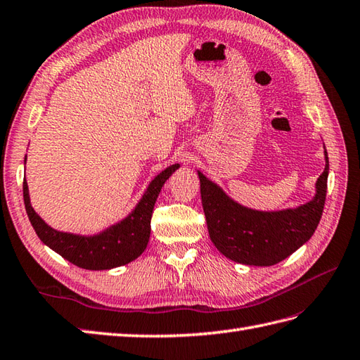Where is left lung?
<instances>
[{"instance_id": "obj_1", "label": "left lung", "mask_w": 360, "mask_h": 360, "mask_svg": "<svg viewBox=\"0 0 360 360\" xmlns=\"http://www.w3.org/2000/svg\"><path fill=\"white\" fill-rule=\"evenodd\" d=\"M317 179L316 195L295 210L263 212L236 203L202 172L200 193L207 231L215 248L225 257L254 266L282 262L307 243L321 221L328 181V154Z\"/></svg>"}]
</instances>
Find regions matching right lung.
Instances as JSON below:
<instances>
[{"instance_id": "right-lung-1", "label": "right lung", "mask_w": 360, "mask_h": 360, "mask_svg": "<svg viewBox=\"0 0 360 360\" xmlns=\"http://www.w3.org/2000/svg\"><path fill=\"white\" fill-rule=\"evenodd\" d=\"M175 169H179V165H172L160 172L150 181L145 195L141 197L135 210L117 225H112L97 236L87 237L61 233L44 223L30 206L26 180L22 181L24 205H26L27 217L39 240L55 252H58L61 257L84 269L100 271L117 268L135 260L146 250L155 200L165 181Z\"/></svg>"}]
</instances>
